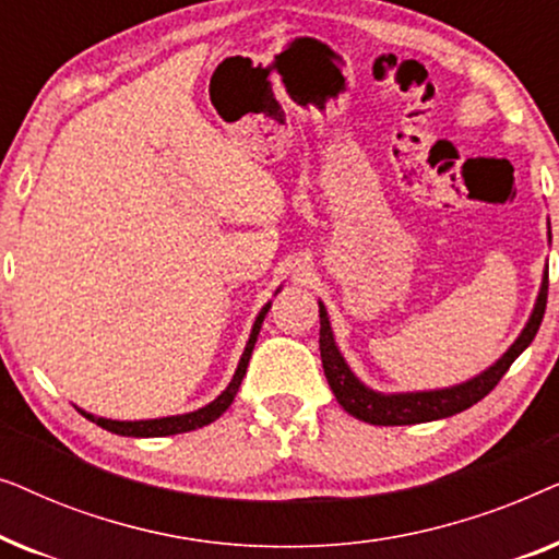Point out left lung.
<instances>
[{
	"label": "left lung",
	"instance_id": "8db88e82",
	"mask_svg": "<svg viewBox=\"0 0 559 559\" xmlns=\"http://www.w3.org/2000/svg\"><path fill=\"white\" fill-rule=\"evenodd\" d=\"M547 272L545 280H542L537 305H534L530 323L524 325V331L519 338L511 343V348L503 354L499 361H496L491 369H486L478 377L471 381H463V384L448 386V389H432V392H404V394H381L373 392L366 384H361L354 377V371L348 369L346 358L341 356L338 346H335L331 320H328V312L320 305V358H323V371L328 384H331L335 400L348 415L356 419H364L369 425H419V423H432V419H442L450 415H457V412L473 407V404L484 400V396L491 392V389L499 384L503 373L509 371V366L516 361L519 354L530 346L537 335L542 318H545L547 308Z\"/></svg>",
	"mask_w": 559,
	"mask_h": 559
}]
</instances>
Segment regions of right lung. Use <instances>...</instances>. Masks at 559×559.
Instances as JSON below:
<instances>
[{"label": "right lung", "mask_w": 559, "mask_h": 559, "mask_svg": "<svg viewBox=\"0 0 559 559\" xmlns=\"http://www.w3.org/2000/svg\"><path fill=\"white\" fill-rule=\"evenodd\" d=\"M266 310H270V302L264 305L262 312H259L257 320H254V328H251L247 348H243L239 369H236L231 384H228L224 392H221L211 404H205V407L195 409V412H188V415L159 417V419H136V423H119V419L94 417V415H88V412H83V409H81V415L86 417V419H91V423H96L98 427H104V430H109L114 435H124V438H163V435H180V432L198 430V427H203V425H211L213 419H218L228 407H231L234 396H236V392H239L241 379H243V373H247L251 350H254L259 328H262V323H264Z\"/></svg>", "instance_id": "1"}]
</instances>
